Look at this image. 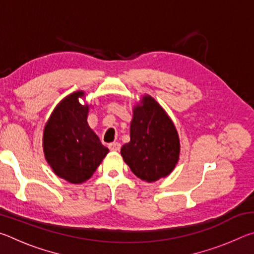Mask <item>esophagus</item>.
Here are the masks:
<instances>
[{
  "label": "esophagus",
  "mask_w": 254,
  "mask_h": 254,
  "mask_svg": "<svg viewBox=\"0 0 254 254\" xmlns=\"http://www.w3.org/2000/svg\"><path fill=\"white\" fill-rule=\"evenodd\" d=\"M109 148L111 151H120V149H121V144H120L119 142H113V143H110L109 144Z\"/></svg>",
  "instance_id": "1"
}]
</instances>
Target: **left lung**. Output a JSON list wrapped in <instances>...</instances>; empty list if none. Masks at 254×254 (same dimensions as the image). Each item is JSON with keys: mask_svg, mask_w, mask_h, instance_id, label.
I'll list each match as a JSON object with an SVG mask.
<instances>
[{"mask_svg": "<svg viewBox=\"0 0 254 254\" xmlns=\"http://www.w3.org/2000/svg\"><path fill=\"white\" fill-rule=\"evenodd\" d=\"M180 143L174 122L150 95L133 107L130 142L121 148L123 160L137 178L152 183L177 165Z\"/></svg>", "mask_w": 254, "mask_h": 254, "instance_id": "obj_1", "label": "left lung"}]
</instances>
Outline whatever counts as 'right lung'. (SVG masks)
Wrapping results in <instances>:
<instances>
[{
  "mask_svg": "<svg viewBox=\"0 0 254 254\" xmlns=\"http://www.w3.org/2000/svg\"><path fill=\"white\" fill-rule=\"evenodd\" d=\"M78 91L56 106L46 123L42 147L47 162L58 177L81 184L95 173L109 149L101 143L87 123L89 105H81Z\"/></svg>",
  "mask_w": 254,
  "mask_h": 254,
  "instance_id": "1",
  "label": "right lung"
}]
</instances>
